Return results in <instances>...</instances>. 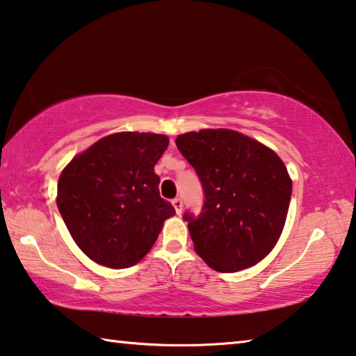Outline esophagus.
I'll list each match as a JSON object with an SVG mask.
<instances>
[{"label":"esophagus","instance_id":"34e87169","mask_svg":"<svg viewBox=\"0 0 356 356\" xmlns=\"http://www.w3.org/2000/svg\"><path fill=\"white\" fill-rule=\"evenodd\" d=\"M172 204L175 207V210H177V213L179 215V213H181V210H183V200L179 199V197H175V199L172 200Z\"/></svg>","mask_w":356,"mask_h":356}]
</instances>
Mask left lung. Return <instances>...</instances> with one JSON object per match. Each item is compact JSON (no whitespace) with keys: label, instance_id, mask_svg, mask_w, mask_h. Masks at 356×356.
Here are the masks:
<instances>
[{"label":"left lung","instance_id":"1","mask_svg":"<svg viewBox=\"0 0 356 356\" xmlns=\"http://www.w3.org/2000/svg\"><path fill=\"white\" fill-rule=\"evenodd\" d=\"M177 146L205 195L199 215H183L195 253L218 272L258 264L285 226L293 189L285 163L259 141L227 129L179 135Z\"/></svg>","mask_w":356,"mask_h":356}]
</instances>
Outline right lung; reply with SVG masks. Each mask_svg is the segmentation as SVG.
<instances>
[{
    "label": "right lung",
    "mask_w": 356,
    "mask_h": 356,
    "mask_svg": "<svg viewBox=\"0 0 356 356\" xmlns=\"http://www.w3.org/2000/svg\"><path fill=\"white\" fill-rule=\"evenodd\" d=\"M167 146L165 135L113 134L76 156L60 175V215L97 264L135 266L156 243L163 221L175 215L154 173Z\"/></svg>",
    "instance_id": "right-lung-1"
}]
</instances>
